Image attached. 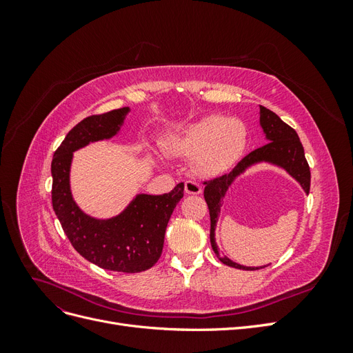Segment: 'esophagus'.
<instances>
[{"instance_id": "obj_1", "label": "esophagus", "mask_w": 353, "mask_h": 353, "mask_svg": "<svg viewBox=\"0 0 353 353\" xmlns=\"http://www.w3.org/2000/svg\"><path fill=\"white\" fill-rule=\"evenodd\" d=\"M184 187H185V193L187 194H200L201 191H203L201 185L199 183H196V181H191V179L185 181Z\"/></svg>"}]
</instances>
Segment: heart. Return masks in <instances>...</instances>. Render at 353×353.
<instances>
[{
	"label": "heart",
	"instance_id": "b5f03b06",
	"mask_svg": "<svg viewBox=\"0 0 353 353\" xmlns=\"http://www.w3.org/2000/svg\"><path fill=\"white\" fill-rule=\"evenodd\" d=\"M248 145V128L237 117L206 116L188 125L170 140L172 150L194 156L200 175L215 176L227 172L239 162Z\"/></svg>",
	"mask_w": 353,
	"mask_h": 353
}]
</instances>
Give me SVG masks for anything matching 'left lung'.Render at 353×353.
Masks as SVG:
<instances>
[{"label": "left lung", "instance_id": "left-lung-1", "mask_svg": "<svg viewBox=\"0 0 353 353\" xmlns=\"http://www.w3.org/2000/svg\"><path fill=\"white\" fill-rule=\"evenodd\" d=\"M261 125L270 143H266L265 145L250 152L248 156H244L240 162L234 166L231 172L209 181H203V185H205V200L208 203L209 213H210L212 249L222 263L232 266V268L245 270V271H254L259 268L241 266L236 262L230 261L227 256H223L218 252L216 243H215V225H216L218 215L221 210V200L223 196H225L230 184L232 183V179L237 175H240L248 166L256 162H261V160H266V162H272L275 165L284 168L288 174L294 176L299 183H301V185L305 188L306 193H309V187H311V170H309V165L306 162L305 152H303V145L301 140H299L297 132L292 126H288L285 122H283L274 112L263 108V105H261Z\"/></svg>", "mask_w": 353, "mask_h": 353}]
</instances>
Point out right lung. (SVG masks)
Wrapping results in <instances>:
<instances>
[{"instance_id": "obj_1", "label": "right lung", "mask_w": 353, "mask_h": 353, "mask_svg": "<svg viewBox=\"0 0 353 353\" xmlns=\"http://www.w3.org/2000/svg\"><path fill=\"white\" fill-rule=\"evenodd\" d=\"M128 108L85 117L68 132L51 162L52 209L73 249L103 270L135 274L159 261L170 215L184 196L179 183L163 196L140 194L119 216L99 221L78 209L70 196L72 153L88 143L113 137L121 130Z\"/></svg>"}]
</instances>
